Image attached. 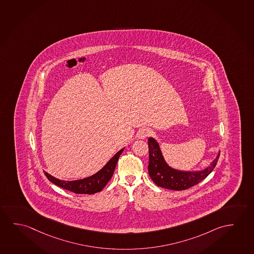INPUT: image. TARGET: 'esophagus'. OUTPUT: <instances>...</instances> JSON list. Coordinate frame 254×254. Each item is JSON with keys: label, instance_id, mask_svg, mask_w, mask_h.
Segmentation results:
<instances>
[{"label": "esophagus", "instance_id": "obj_1", "mask_svg": "<svg viewBox=\"0 0 254 254\" xmlns=\"http://www.w3.org/2000/svg\"><path fill=\"white\" fill-rule=\"evenodd\" d=\"M150 135H151V130L147 128H142L137 132V136L139 138H145V137H149Z\"/></svg>", "mask_w": 254, "mask_h": 254}]
</instances>
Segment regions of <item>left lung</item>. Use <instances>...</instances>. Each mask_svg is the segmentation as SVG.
I'll return each mask as SVG.
<instances>
[{
  "instance_id": "obj_1",
  "label": "left lung",
  "mask_w": 254,
  "mask_h": 254,
  "mask_svg": "<svg viewBox=\"0 0 254 254\" xmlns=\"http://www.w3.org/2000/svg\"><path fill=\"white\" fill-rule=\"evenodd\" d=\"M149 148V164L148 174L151 179L156 186L173 190H184L196 186L207 177L216 166L220 153L214 159L211 166L208 168L197 172H184L170 168L166 163L161 154L160 146L157 142L152 137L148 138Z\"/></svg>"
}]
</instances>
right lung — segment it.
Returning a JSON list of instances; mask_svg holds the SVG:
<instances>
[{
    "label": "right lung",
    "instance_id": "add662e5",
    "mask_svg": "<svg viewBox=\"0 0 254 254\" xmlns=\"http://www.w3.org/2000/svg\"><path fill=\"white\" fill-rule=\"evenodd\" d=\"M124 148L117 152V154L114 156L110 161L104 166L103 169H101L98 173L94 174L92 177L84 178L81 180L76 181H62L55 177L50 176L47 172H44L45 176L52 182L56 186L61 188L68 190L77 194H94L101 191L104 188L106 185L109 183V180L113 176L114 171L116 169L117 161L123 153Z\"/></svg>",
    "mask_w": 254,
    "mask_h": 254
}]
</instances>
